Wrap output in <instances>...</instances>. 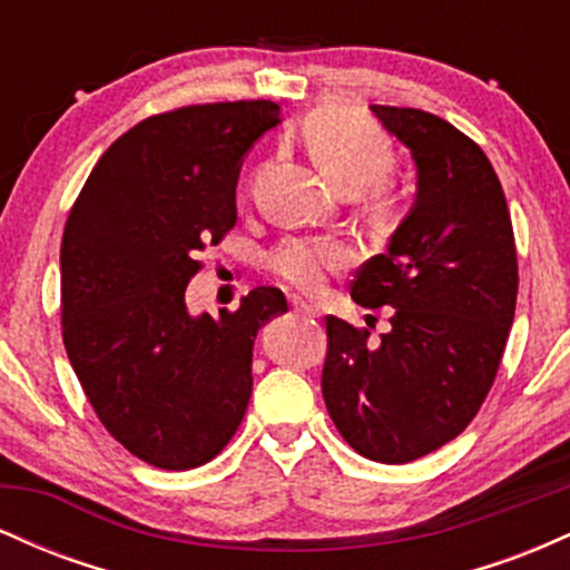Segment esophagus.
<instances>
[{
    "mask_svg": "<svg viewBox=\"0 0 570 570\" xmlns=\"http://www.w3.org/2000/svg\"><path fill=\"white\" fill-rule=\"evenodd\" d=\"M292 307H294V313H303V316H311V318L322 316L318 305L307 303V299H303V297H292Z\"/></svg>",
    "mask_w": 570,
    "mask_h": 570,
    "instance_id": "1",
    "label": "esophagus"
}]
</instances>
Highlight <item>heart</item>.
I'll return each instance as SVG.
<instances>
[{
    "mask_svg": "<svg viewBox=\"0 0 570 570\" xmlns=\"http://www.w3.org/2000/svg\"><path fill=\"white\" fill-rule=\"evenodd\" d=\"M303 141L316 166L343 189L375 185L394 166V147L370 117L356 109L326 107L303 122ZM351 263V246L335 235L284 238L267 257L284 284L299 292H316L330 273Z\"/></svg>",
    "mask_w": 570,
    "mask_h": 570,
    "instance_id": "heart-1",
    "label": "heart"
}]
</instances>
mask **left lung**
<instances>
[{
  "instance_id": "8db88e82",
  "label": "left lung",
  "mask_w": 570,
  "mask_h": 570,
  "mask_svg": "<svg viewBox=\"0 0 570 570\" xmlns=\"http://www.w3.org/2000/svg\"><path fill=\"white\" fill-rule=\"evenodd\" d=\"M412 153L417 195L389 252L358 267L351 297L394 307L391 332L326 316L322 394L343 440L410 463L455 440L485 402L517 303V248L499 176L442 117L372 104Z\"/></svg>"
}]
</instances>
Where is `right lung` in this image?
I'll return each instance as SVG.
<instances>
[{
	"label": "right lung",
	"mask_w": 570,
	"mask_h": 570,
	"mask_svg": "<svg viewBox=\"0 0 570 570\" xmlns=\"http://www.w3.org/2000/svg\"><path fill=\"white\" fill-rule=\"evenodd\" d=\"M278 120L265 98L147 117L101 155L69 212L63 345L98 421L149 466L185 472L222 453L252 396L254 337L289 311L276 286L219 318L185 305L198 254L238 219L240 160Z\"/></svg>",
	"instance_id": "1"
}]
</instances>
